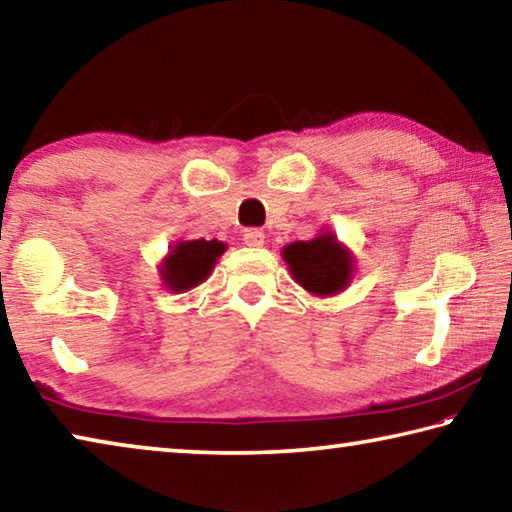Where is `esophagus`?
<instances>
[{"label": "esophagus", "mask_w": 512, "mask_h": 512, "mask_svg": "<svg viewBox=\"0 0 512 512\" xmlns=\"http://www.w3.org/2000/svg\"><path fill=\"white\" fill-rule=\"evenodd\" d=\"M264 232L262 230H257V228H248L246 232H244V244L246 246H253V248H259V246H264Z\"/></svg>", "instance_id": "1"}]
</instances>
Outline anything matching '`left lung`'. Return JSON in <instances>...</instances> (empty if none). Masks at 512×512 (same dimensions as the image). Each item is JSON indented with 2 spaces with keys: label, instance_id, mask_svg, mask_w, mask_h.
I'll use <instances>...</instances> for the list:
<instances>
[{
  "label": "left lung",
  "instance_id": "1",
  "mask_svg": "<svg viewBox=\"0 0 512 512\" xmlns=\"http://www.w3.org/2000/svg\"><path fill=\"white\" fill-rule=\"evenodd\" d=\"M284 262L302 289L314 296H334L348 287L354 257L332 232H320L311 241H293L282 250Z\"/></svg>",
  "mask_w": 512,
  "mask_h": 512
}]
</instances>
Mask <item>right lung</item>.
Here are the masks:
<instances>
[{"instance_id": "add662e5", "label": "right lung", "mask_w": 512, "mask_h": 512, "mask_svg": "<svg viewBox=\"0 0 512 512\" xmlns=\"http://www.w3.org/2000/svg\"><path fill=\"white\" fill-rule=\"evenodd\" d=\"M225 253L223 241H178L171 246L169 255L164 257L160 266V275L164 280V287L176 293H185L189 289L198 287L210 277L216 259Z\"/></svg>"}]
</instances>
